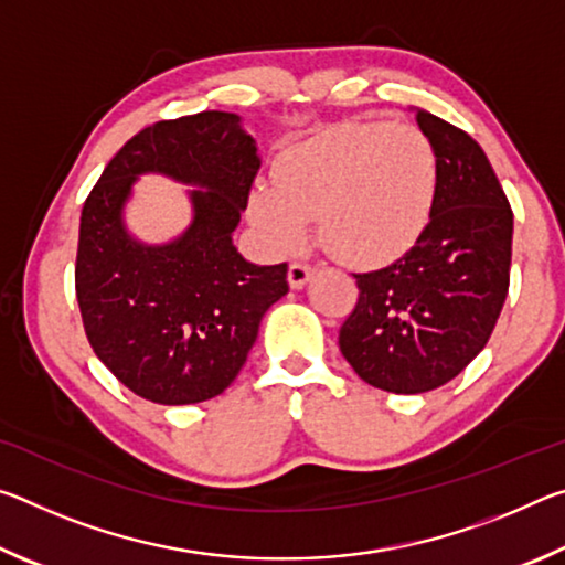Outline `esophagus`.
Segmentation results:
<instances>
[{
	"label": "esophagus",
	"instance_id": "obj_1",
	"mask_svg": "<svg viewBox=\"0 0 565 565\" xmlns=\"http://www.w3.org/2000/svg\"><path fill=\"white\" fill-rule=\"evenodd\" d=\"M311 274H313L311 264L294 262V264L289 266V284H291V289H303L306 281L311 279Z\"/></svg>",
	"mask_w": 565,
	"mask_h": 565
}]
</instances>
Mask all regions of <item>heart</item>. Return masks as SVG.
<instances>
[{
    "label": "heart",
    "instance_id": "1",
    "mask_svg": "<svg viewBox=\"0 0 565 565\" xmlns=\"http://www.w3.org/2000/svg\"><path fill=\"white\" fill-rule=\"evenodd\" d=\"M438 186L436 151L406 124L356 121L286 149L276 181L252 189L248 212L274 248H291L317 218L339 262L381 266L418 242Z\"/></svg>",
    "mask_w": 565,
    "mask_h": 565
}]
</instances>
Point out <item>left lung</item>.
Segmentation results:
<instances>
[{
	"instance_id": "8db88e82",
	"label": "left lung",
	"mask_w": 565,
	"mask_h": 565,
	"mask_svg": "<svg viewBox=\"0 0 565 565\" xmlns=\"http://www.w3.org/2000/svg\"><path fill=\"white\" fill-rule=\"evenodd\" d=\"M416 121L438 164L431 222L398 262L353 274L359 301L339 331L351 369L391 394L461 374L489 343L511 279L513 212L489 157L431 111Z\"/></svg>"
}]
</instances>
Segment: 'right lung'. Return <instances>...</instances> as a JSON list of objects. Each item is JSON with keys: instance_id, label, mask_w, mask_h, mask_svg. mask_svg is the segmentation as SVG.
Returning <instances> with one entry per match:
<instances>
[{"instance_id": "add662e5", "label": "right lung", "mask_w": 565, "mask_h": 565, "mask_svg": "<svg viewBox=\"0 0 565 565\" xmlns=\"http://www.w3.org/2000/svg\"><path fill=\"white\" fill-rule=\"evenodd\" d=\"M259 167L236 114L199 111L131 137L84 202L74 269L84 331L137 396L184 406L222 394L262 317L289 291V266H256L232 242ZM147 170L207 189L190 192L195 218L161 247L137 243L120 218L132 181Z\"/></svg>"}]
</instances>
